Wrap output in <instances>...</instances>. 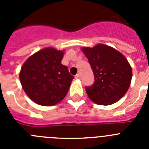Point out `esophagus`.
<instances>
[{
  "label": "esophagus",
  "instance_id": "34e87169",
  "mask_svg": "<svg viewBox=\"0 0 149 149\" xmlns=\"http://www.w3.org/2000/svg\"><path fill=\"white\" fill-rule=\"evenodd\" d=\"M74 77H75V79H80V74H77Z\"/></svg>",
  "mask_w": 149,
  "mask_h": 149
}]
</instances>
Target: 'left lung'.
I'll use <instances>...</instances> for the list:
<instances>
[{
  "label": "left lung",
  "mask_w": 149,
  "mask_h": 149,
  "mask_svg": "<svg viewBox=\"0 0 149 149\" xmlns=\"http://www.w3.org/2000/svg\"><path fill=\"white\" fill-rule=\"evenodd\" d=\"M81 51L93 69L95 82L86 87L89 98L99 105H110L127 93L132 79V68L125 56L113 47L97 44Z\"/></svg>",
  "instance_id": "1"
}]
</instances>
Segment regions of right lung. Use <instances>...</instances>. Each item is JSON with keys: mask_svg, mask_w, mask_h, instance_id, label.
I'll use <instances>...</instances> for the list:
<instances>
[{"mask_svg": "<svg viewBox=\"0 0 149 149\" xmlns=\"http://www.w3.org/2000/svg\"><path fill=\"white\" fill-rule=\"evenodd\" d=\"M64 50L45 48L27 59L21 68L19 79L27 95L42 106H54L68 93L74 79L61 63Z\"/></svg>", "mask_w": 149, "mask_h": 149, "instance_id": "1", "label": "right lung"}]
</instances>
